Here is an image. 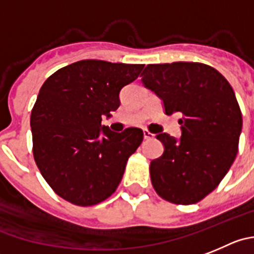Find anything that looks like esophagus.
Wrapping results in <instances>:
<instances>
[{"instance_id": "esophagus-1", "label": "esophagus", "mask_w": 254, "mask_h": 254, "mask_svg": "<svg viewBox=\"0 0 254 254\" xmlns=\"http://www.w3.org/2000/svg\"><path fill=\"white\" fill-rule=\"evenodd\" d=\"M143 134H144V139H146V140H148V139H151L154 136V134H151L149 130H144Z\"/></svg>"}]
</instances>
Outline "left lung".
Masks as SVG:
<instances>
[{
	"label": "left lung",
	"instance_id": "8db88e82",
	"mask_svg": "<svg viewBox=\"0 0 254 254\" xmlns=\"http://www.w3.org/2000/svg\"><path fill=\"white\" fill-rule=\"evenodd\" d=\"M140 76L162 99L167 115H181L179 140L156 135L164 153L151 160V184L168 202L198 203L217 188L238 153L242 113L233 89L222 73L200 63L153 64Z\"/></svg>",
	"mask_w": 254,
	"mask_h": 254
}]
</instances>
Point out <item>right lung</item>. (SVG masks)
<instances>
[{
    "label": "right lung",
    "mask_w": 254,
    "mask_h": 254,
    "mask_svg": "<svg viewBox=\"0 0 254 254\" xmlns=\"http://www.w3.org/2000/svg\"><path fill=\"white\" fill-rule=\"evenodd\" d=\"M144 65L81 60L54 72L41 86L32 113V151L52 190L89 207L116 190L143 130L114 132L101 125L120 106L119 92Z\"/></svg>",
    "instance_id": "obj_1"
}]
</instances>
